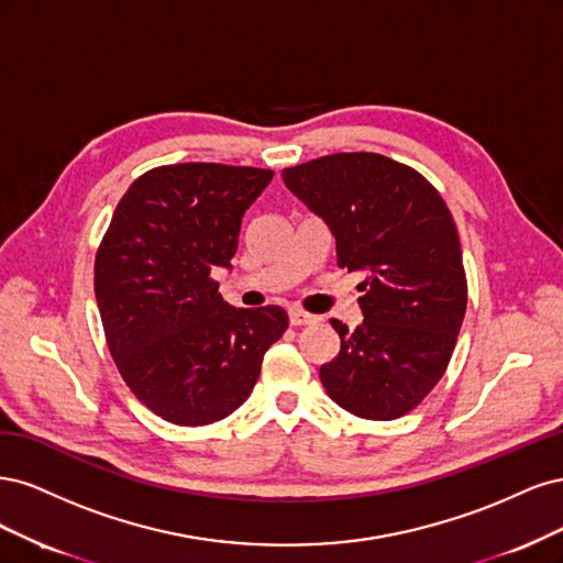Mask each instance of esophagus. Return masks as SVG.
I'll use <instances>...</instances> for the list:
<instances>
[{
  "label": "esophagus",
  "instance_id": "34e87169",
  "mask_svg": "<svg viewBox=\"0 0 563 563\" xmlns=\"http://www.w3.org/2000/svg\"><path fill=\"white\" fill-rule=\"evenodd\" d=\"M289 322H292L295 328H301V324H316V322H320V316L306 313V311H301V308H289Z\"/></svg>",
  "mask_w": 563,
  "mask_h": 563
}]
</instances>
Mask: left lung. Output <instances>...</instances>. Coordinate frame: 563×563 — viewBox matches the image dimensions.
I'll return each instance as SVG.
<instances>
[{"instance_id":"1","label":"left lung","mask_w":563,"mask_h":563,"mask_svg":"<svg viewBox=\"0 0 563 563\" xmlns=\"http://www.w3.org/2000/svg\"><path fill=\"white\" fill-rule=\"evenodd\" d=\"M283 183L330 227L336 264L365 274V320L353 332L332 320L341 351L320 367L322 386L360 419H400L442 378L465 316L463 252L444 198L421 173L372 152L285 168Z\"/></svg>"}]
</instances>
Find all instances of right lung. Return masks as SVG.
Returning a JSON list of instances; mask_svg holds the SVG:
<instances>
[{"label": "right lung", "instance_id": "right-lung-1", "mask_svg": "<svg viewBox=\"0 0 563 563\" xmlns=\"http://www.w3.org/2000/svg\"><path fill=\"white\" fill-rule=\"evenodd\" d=\"M274 170L177 163L137 177L96 255L107 346L137 400L175 426L227 419L287 330L280 306L235 308L217 292L245 210Z\"/></svg>", "mask_w": 563, "mask_h": 563}]
</instances>
